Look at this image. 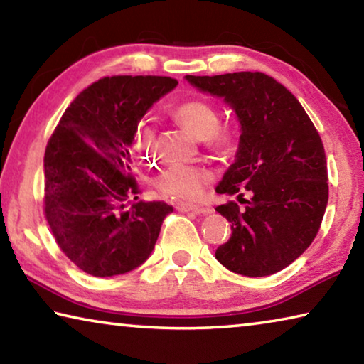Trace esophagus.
Listing matches in <instances>:
<instances>
[{
    "mask_svg": "<svg viewBox=\"0 0 364 364\" xmlns=\"http://www.w3.org/2000/svg\"><path fill=\"white\" fill-rule=\"evenodd\" d=\"M178 212H194L197 215H208L213 212L212 207H200V205H193V204H184V202H178L176 204Z\"/></svg>",
    "mask_w": 364,
    "mask_h": 364,
    "instance_id": "obj_1",
    "label": "esophagus"
}]
</instances>
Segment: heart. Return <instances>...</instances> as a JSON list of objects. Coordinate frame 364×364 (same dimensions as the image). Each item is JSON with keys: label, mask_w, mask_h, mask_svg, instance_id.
<instances>
[{"label": "heart", "mask_w": 364, "mask_h": 364, "mask_svg": "<svg viewBox=\"0 0 364 364\" xmlns=\"http://www.w3.org/2000/svg\"><path fill=\"white\" fill-rule=\"evenodd\" d=\"M178 123L194 134L197 139H204L213 149H226L231 146L234 133L230 127L218 125L220 114L212 102L205 100H189L181 102L173 110ZM134 149L138 154L151 159L154 154V128L151 123H143L134 136ZM212 173L205 168L191 165H171L157 176L156 186L164 194L180 200H197L204 194Z\"/></svg>", "instance_id": "obj_1"}]
</instances>
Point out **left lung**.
Returning <instances> with one entry per match:
<instances>
[{
    "instance_id": "left-lung-1",
    "label": "left lung",
    "mask_w": 364,
    "mask_h": 364,
    "mask_svg": "<svg viewBox=\"0 0 364 364\" xmlns=\"http://www.w3.org/2000/svg\"><path fill=\"white\" fill-rule=\"evenodd\" d=\"M184 78L221 97L241 125L236 159L217 193L237 194L247 205L215 208L232 231L215 258L249 278L278 273L304 254L321 226L329 197L323 141L297 97L262 72Z\"/></svg>"
}]
</instances>
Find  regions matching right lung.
Here are the masks:
<instances>
[{
  "mask_svg": "<svg viewBox=\"0 0 364 364\" xmlns=\"http://www.w3.org/2000/svg\"><path fill=\"white\" fill-rule=\"evenodd\" d=\"M170 77H106L83 90L45 152V215L60 250L97 278L125 274L152 254L165 202L138 200L132 147Z\"/></svg>",
  "mask_w": 364,
  "mask_h": 364,
  "instance_id": "add662e5",
  "label": "right lung"
}]
</instances>
